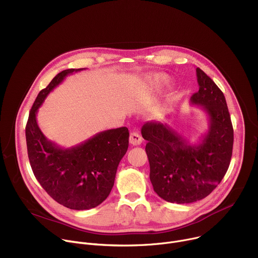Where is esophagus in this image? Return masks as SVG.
Instances as JSON below:
<instances>
[{
	"label": "esophagus",
	"mask_w": 258,
	"mask_h": 258,
	"mask_svg": "<svg viewBox=\"0 0 258 258\" xmlns=\"http://www.w3.org/2000/svg\"><path fill=\"white\" fill-rule=\"evenodd\" d=\"M143 139L142 137L137 133V132H132L131 136H130V143L134 146H138L142 143Z\"/></svg>",
	"instance_id": "esophagus-1"
}]
</instances>
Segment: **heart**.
Instances as JSON below:
<instances>
[{"label": "heart", "instance_id": "obj_1", "mask_svg": "<svg viewBox=\"0 0 258 258\" xmlns=\"http://www.w3.org/2000/svg\"><path fill=\"white\" fill-rule=\"evenodd\" d=\"M168 82H169V78L166 75H163V73H156V75H153L148 79V84L152 88L162 87L168 84Z\"/></svg>", "mask_w": 258, "mask_h": 258}]
</instances>
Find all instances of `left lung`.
Masks as SVG:
<instances>
[{
  "mask_svg": "<svg viewBox=\"0 0 258 258\" xmlns=\"http://www.w3.org/2000/svg\"><path fill=\"white\" fill-rule=\"evenodd\" d=\"M196 76L199 90L190 103L201 107L209 122L198 144H190L168 123L151 121L142 127L153 189L171 203H192L208 196L224 178L233 153L234 130L226 98L198 67Z\"/></svg>",
  "mask_w": 258,
  "mask_h": 258,
  "instance_id": "left-lung-1",
  "label": "left lung"
}]
</instances>
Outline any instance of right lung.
I'll return each mask as SVG.
<instances>
[{"label":"right lung","mask_w":258,"mask_h":258,"mask_svg":"<svg viewBox=\"0 0 258 258\" xmlns=\"http://www.w3.org/2000/svg\"><path fill=\"white\" fill-rule=\"evenodd\" d=\"M84 69L58 73L36 97L25 127L27 154L35 178L55 201L75 210L94 208L108 197L130 137L127 127L122 126L98 133L71 148H61L44 136L36 122L39 108L67 76Z\"/></svg>","instance_id":"add662e5"}]
</instances>
